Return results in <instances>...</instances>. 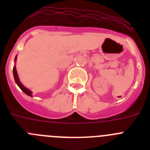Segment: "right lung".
Here are the masks:
<instances>
[{"label": "right lung", "instance_id": "1", "mask_svg": "<svg viewBox=\"0 0 150 150\" xmlns=\"http://www.w3.org/2000/svg\"><path fill=\"white\" fill-rule=\"evenodd\" d=\"M15 60H16V57L15 58ZM13 76H14V79H15V81L16 83V84L18 85V87L22 90V91L26 94V95H29V96H31V91H30L29 89H28L27 88L24 86L23 85L20 83L19 81V79H18V74H17V71H16V67H13Z\"/></svg>", "mask_w": 150, "mask_h": 150}]
</instances>
